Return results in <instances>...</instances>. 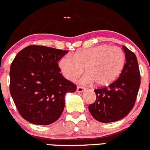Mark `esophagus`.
<instances>
[{"label":"esophagus","instance_id":"1","mask_svg":"<svg viewBox=\"0 0 150 150\" xmlns=\"http://www.w3.org/2000/svg\"><path fill=\"white\" fill-rule=\"evenodd\" d=\"M84 91H86V88H83V87H80V86H78L76 88V91L79 92V93H81V92H83Z\"/></svg>","mask_w":150,"mask_h":150}]
</instances>
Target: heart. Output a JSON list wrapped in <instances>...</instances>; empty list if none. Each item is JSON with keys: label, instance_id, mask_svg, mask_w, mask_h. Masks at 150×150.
I'll return each mask as SVG.
<instances>
[{"label": "heart", "instance_id": "1", "mask_svg": "<svg viewBox=\"0 0 150 150\" xmlns=\"http://www.w3.org/2000/svg\"><path fill=\"white\" fill-rule=\"evenodd\" d=\"M125 55L121 48L109 45H99L76 52L72 57L63 56L58 62L61 73L65 79L75 81L83 72L80 79L83 85L96 83L104 86L114 82L123 70Z\"/></svg>", "mask_w": 150, "mask_h": 150}]
</instances>
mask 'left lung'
Instances as JSON below:
<instances>
[{
    "mask_svg": "<svg viewBox=\"0 0 150 150\" xmlns=\"http://www.w3.org/2000/svg\"><path fill=\"white\" fill-rule=\"evenodd\" d=\"M125 62L120 77L107 87L95 89L96 100L88 106L95 120L103 123L122 120L134 105L140 85V74L137 57L123 46Z\"/></svg>",
    "mask_w": 150,
    "mask_h": 150,
    "instance_id": "obj_1",
    "label": "left lung"
}]
</instances>
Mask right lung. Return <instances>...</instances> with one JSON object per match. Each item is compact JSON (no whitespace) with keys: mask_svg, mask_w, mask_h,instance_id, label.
Wrapping results in <instances>:
<instances>
[{"mask_svg":"<svg viewBox=\"0 0 150 150\" xmlns=\"http://www.w3.org/2000/svg\"><path fill=\"white\" fill-rule=\"evenodd\" d=\"M67 52L32 45L21 50L12 62L10 94L20 115L29 122L47 125L59 120L65 95L76 91L58 66Z\"/></svg>","mask_w":150,"mask_h":150,"instance_id":"obj_1","label":"right lung"}]
</instances>
